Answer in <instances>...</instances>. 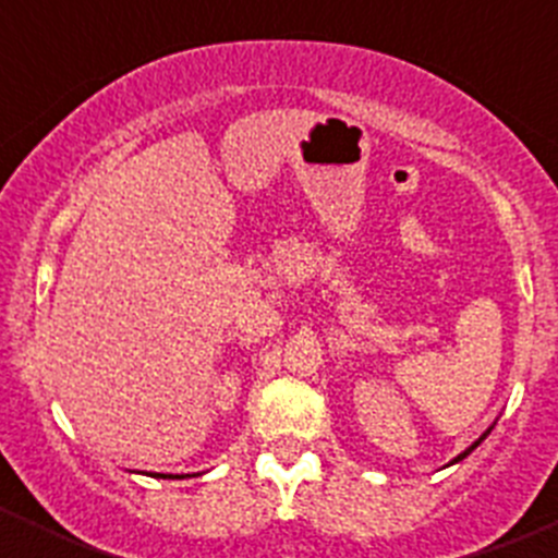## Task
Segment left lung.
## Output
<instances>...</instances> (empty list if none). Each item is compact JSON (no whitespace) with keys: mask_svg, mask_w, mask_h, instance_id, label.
Here are the masks:
<instances>
[{"mask_svg":"<svg viewBox=\"0 0 558 558\" xmlns=\"http://www.w3.org/2000/svg\"><path fill=\"white\" fill-rule=\"evenodd\" d=\"M486 436H489V430L483 433V436H481V438H477V441H475V445H472V447H470V450H466V452H461V456H458V458H456V463H458V461H463V458L470 456V452H472V450H475V447H477V445H481V441H483V438H486Z\"/></svg>","mask_w":558,"mask_h":558,"instance_id":"obj_1","label":"left lung"}]
</instances>
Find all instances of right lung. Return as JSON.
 Listing matches in <instances>:
<instances>
[{
    "instance_id": "1",
    "label": "right lung",
    "mask_w": 558,
    "mask_h": 558,
    "mask_svg": "<svg viewBox=\"0 0 558 558\" xmlns=\"http://www.w3.org/2000/svg\"><path fill=\"white\" fill-rule=\"evenodd\" d=\"M159 477H181V475H159Z\"/></svg>"
}]
</instances>
